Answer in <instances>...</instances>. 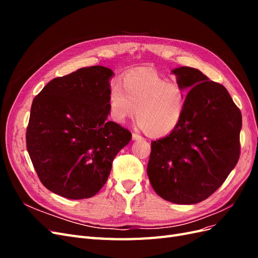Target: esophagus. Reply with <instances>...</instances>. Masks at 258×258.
I'll use <instances>...</instances> for the list:
<instances>
[{
  "mask_svg": "<svg viewBox=\"0 0 258 258\" xmlns=\"http://www.w3.org/2000/svg\"><path fill=\"white\" fill-rule=\"evenodd\" d=\"M132 140H134V141H139V140H143V138L138 134H132Z\"/></svg>",
  "mask_w": 258,
  "mask_h": 258,
  "instance_id": "1",
  "label": "esophagus"
}]
</instances>
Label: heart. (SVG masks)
Here are the masks:
<instances>
[{
    "label": "heart",
    "mask_w": 258,
    "mask_h": 258,
    "mask_svg": "<svg viewBox=\"0 0 258 258\" xmlns=\"http://www.w3.org/2000/svg\"><path fill=\"white\" fill-rule=\"evenodd\" d=\"M187 93L176 83H170L155 70H132L121 83L111 85L107 96L108 113L117 123H123L137 113L138 124L152 137L171 134L182 121Z\"/></svg>",
    "instance_id": "obj_1"
}]
</instances>
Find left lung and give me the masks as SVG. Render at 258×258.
I'll return each mask as SVG.
<instances>
[{"label":"left lung","mask_w":258,"mask_h":258,"mask_svg":"<svg viewBox=\"0 0 258 258\" xmlns=\"http://www.w3.org/2000/svg\"><path fill=\"white\" fill-rule=\"evenodd\" d=\"M187 93L185 114L166 138L152 142L147 175L158 196L177 205L210 197L236 167L241 112L223 85L199 70L172 71Z\"/></svg>","instance_id":"obj_1"}]
</instances>
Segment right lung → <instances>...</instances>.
<instances>
[{
    "label": "right lung",
    "instance_id": "right-lung-1",
    "mask_svg": "<svg viewBox=\"0 0 258 258\" xmlns=\"http://www.w3.org/2000/svg\"><path fill=\"white\" fill-rule=\"evenodd\" d=\"M111 69L93 66L50 81L34 98L27 150L42 184L68 199L102 188L131 132L108 121Z\"/></svg>",
    "mask_w": 258,
    "mask_h": 258
}]
</instances>
